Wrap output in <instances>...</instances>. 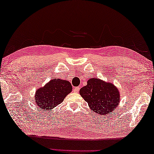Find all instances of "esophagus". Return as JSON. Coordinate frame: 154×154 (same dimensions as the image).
I'll list each match as a JSON object with an SVG mask.
<instances>
[{
  "label": "esophagus",
  "mask_w": 154,
  "mask_h": 154,
  "mask_svg": "<svg viewBox=\"0 0 154 154\" xmlns=\"http://www.w3.org/2000/svg\"><path fill=\"white\" fill-rule=\"evenodd\" d=\"M79 90H80V87H75L74 88V92H75V93H78L79 91Z\"/></svg>",
  "instance_id": "1"
}]
</instances>
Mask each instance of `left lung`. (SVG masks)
I'll return each instance as SVG.
<instances>
[{
	"label": "left lung",
	"mask_w": 154,
	"mask_h": 154,
	"mask_svg": "<svg viewBox=\"0 0 154 154\" xmlns=\"http://www.w3.org/2000/svg\"><path fill=\"white\" fill-rule=\"evenodd\" d=\"M80 94L91 109L99 115L112 112L120 100L119 93L114 85L97 79L88 80L86 86L80 89Z\"/></svg>",
	"instance_id": "obj_1"
}]
</instances>
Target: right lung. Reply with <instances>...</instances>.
Returning a JSON list of instances; mask_svg holds the SVG:
<instances>
[{"instance_id": "1", "label": "right lung", "mask_w": 154, "mask_h": 154, "mask_svg": "<svg viewBox=\"0 0 154 154\" xmlns=\"http://www.w3.org/2000/svg\"><path fill=\"white\" fill-rule=\"evenodd\" d=\"M72 90V86L69 81L52 79L45 87L37 90L35 96L37 106L42 110H51L60 104Z\"/></svg>"}]
</instances>
